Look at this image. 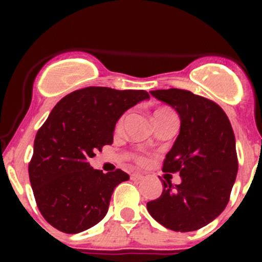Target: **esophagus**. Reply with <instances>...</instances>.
Instances as JSON below:
<instances>
[{"label":"esophagus","instance_id":"esophagus-1","mask_svg":"<svg viewBox=\"0 0 262 262\" xmlns=\"http://www.w3.org/2000/svg\"><path fill=\"white\" fill-rule=\"evenodd\" d=\"M130 179L133 181H139V180H142V179H143V175H141V173H138V172H134V173H132V175H130Z\"/></svg>","mask_w":262,"mask_h":262}]
</instances>
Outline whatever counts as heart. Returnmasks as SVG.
Instances as JSON below:
<instances>
[{"label":"heart","instance_id":"1","mask_svg":"<svg viewBox=\"0 0 262 262\" xmlns=\"http://www.w3.org/2000/svg\"><path fill=\"white\" fill-rule=\"evenodd\" d=\"M168 114H173V112L171 109H168V107H160V109H157L155 112V115L153 116H160V115H168ZM123 121H124V116H121L120 119H119L118 121H116L115 124V130H120L121 126H123ZM134 160L137 161L138 163H144V157L143 156H134Z\"/></svg>","mask_w":262,"mask_h":262}]
</instances>
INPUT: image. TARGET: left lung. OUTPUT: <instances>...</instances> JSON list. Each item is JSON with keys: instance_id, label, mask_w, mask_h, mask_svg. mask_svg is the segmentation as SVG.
<instances>
[{"instance_id": "left-lung-1", "label": "left lung", "mask_w": 262, "mask_h": 262, "mask_svg": "<svg viewBox=\"0 0 262 262\" xmlns=\"http://www.w3.org/2000/svg\"><path fill=\"white\" fill-rule=\"evenodd\" d=\"M150 95L180 116V133L163 161L165 172H180L181 184L163 181L158 199L147 203L153 219L176 232H191L213 222L227 207L238 171L236 139L219 105L180 89Z\"/></svg>"}]
</instances>
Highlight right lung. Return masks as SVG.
Returning a JSON list of instances; mask_svg holds the SVG:
<instances>
[{"label":"right lung","instance_id":"1","mask_svg":"<svg viewBox=\"0 0 262 262\" xmlns=\"http://www.w3.org/2000/svg\"><path fill=\"white\" fill-rule=\"evenodd\" d=\"M148 99L144 90L86 87L53 107L36 133L29 178L41 215L54 228L80 233L106 215L113 191L129 175L104 173L89 160L113 143L120 116Z\"/></svg>","mask_w":262,"mask_h":262}]
</instances>
